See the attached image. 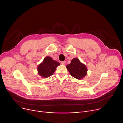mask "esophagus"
Instances as JSON below:
<instances>
[{"mask_svg":"<svg viewBox=\"0 0 123 123\" xmlns=\"http://www.w3.org/2000/svg\"><path fill=\"white\" fill-rule=\"evenodd\" d=\"M66 61H62L61 62V64L62 65H66Z\"/></svg>","mask_w":123,"mask_h":123,"instance_id":"34e87169","label":"esophagus"}]
</instances>
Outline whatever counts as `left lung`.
Wrapping results in <instances>:
<instances>
[{
	"mask_svg": "<svg viewBox=\"0 0 123 123\" xmlns=\"http://www.w3.org/2000/svg\"><path fill=\"white\" fill-rule=\"evenodd\" d=\"M66 67L70 75L77 79H82L87 74V67L85 64L80 62L78 58H73L71 63Z\"/></svg>",
	"mask_w": 123,
	"mask_h": 123,
	"instance_id": "8db88e82",
	"label": "left lung"
}]
</instances>
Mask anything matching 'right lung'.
<instances>
[{
	"instance_id": "add662e5",
	"label": "right lung",
	"mask_w": 123,
	"mask_h": 123,
	"mask_svg": "<svg viewBox=\"0 0 123 123\" xmlns=\"http://www.w3.org/2000/svg\"><path fill=\"white\" fill-rule=\"evenodd\" d=\"M60 63L54 60L49 56L45 57L42 62L37 67L38 73L43 78H46L52 75Z\"/></svg>"
}]
</instances>
